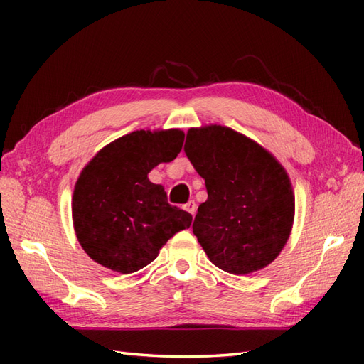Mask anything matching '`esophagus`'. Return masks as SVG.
<instances>
[{"label":"esophagus","mask_w":364,"mask_h":364,"mask_svg":"<svg viewBox=\"0 0 364 364\" xmlns=\"http://www.w3.org/2000/svg\"><path fill=\"white\" fill-rule=\"evenodd\" d=\"M184 210H186L188 213H191L192 215H194L196 211H197V205H196L194 200H189V202H188L186 205H184Z\"/></svg>","instance_id":"1"}]
</instances>
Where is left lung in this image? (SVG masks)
<instances>
[{
    "mask_svg": "<svg viewBox=\"0 0 364 364\" xmlns=\"http://www.w3.org/2000/svg\"><path fill=\"white\" fill-rule=\"evenodd\" d=\"M184 153L206 184L192 230L208 258L235 275L269 266L288 242L296 211L284 167L253 139L222 125L189 128Z\"/></svg>",
    "mask_w": 364,
    "mask_h": 364,
    "instance_id": "left-lung-1",
    "label": "left lung"
}]
</instances>
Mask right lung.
<instances>
[{"instance_id": "add662e5", "label": "right lung", "mask_w": 364, "mask_h": 364, "mask_svg": "<svg viewBox=\"0 0 364 364\" xmlns=\"http://www.w3.org/2000/svg\"><path fill=\"white\" fill-rule=\"evenodd\" d=\"M181 129H139L103 146L75 183L72 218L89 257L114 272L133 274L158 257L192 215L167 203L151 168L181 151Z\"/></svg>"}]
</instances>
